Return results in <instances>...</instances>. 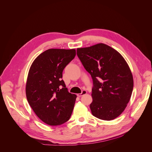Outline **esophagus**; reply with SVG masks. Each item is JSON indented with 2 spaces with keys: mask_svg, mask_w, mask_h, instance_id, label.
<instances>
[{
  "mask_svg": "<svg viewBox=\"0 0 152 152\" xmlns=\"http://www.w3.org/2000/svg\"><path fill=\"white\" fill-rule=\"evenodd\" d=\"M86 90H83L82 91V93H79V94H77V96H78V97H81V96H82L83 95H84V94H86Z\"/></svg>",
  "mask_w": 152,
  "mask_h": 152,
  "instance_id": "esophagus-1",
  "label": "esophagus"
}]
</instances>
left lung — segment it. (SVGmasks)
I'll list each match as a JSON object with an SVG mask.
<instances>
[{"mask_svg":"<svg viewBox=\"0 0 152 152\" xmlns=\"http://www.w3.org/2000/svg\"><path fill=\"white\" fill-rule=\"evenodd\" d=\"M77 55L93 79L92 114L103 120L115 119L124 110L134 88L128 64L120 53L103 43L78 48Z\"/></svg>","mask_w":152,"mask_h":152,"instance_id":"left-lung-1","label":"left lung"}]
</instances>
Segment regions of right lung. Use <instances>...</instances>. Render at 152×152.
Here are the masks:
<instances>
[{
    "mask_svg": "<svg viewBox=\"0 0 152 152\" xmlns=\"http://www.w3.org/2000/svg\"><path fill=\"white\" fill-rule=\"evenodd\" d=\"M76 56L75 49H48L34 60L26 85L27 100L43 122L61 125L72 114L76 96L68 91L62 72Z\"/></svg>",
    "mask_w": 152,
    "mask_h": 152,
    "instance_id": "right-lung-1",
    "label": "right lung"
}]
</instances>
